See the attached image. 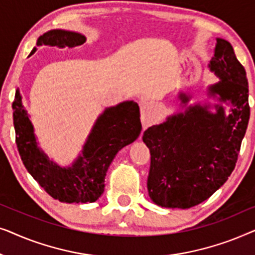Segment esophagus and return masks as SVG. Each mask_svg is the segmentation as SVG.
<instances>
[{
  "label": "esophagus",
  "instance_id": "esophagus-1",
  "mask_svg": "<svg viewBox=\"0 0 255 255\" xmlns=\"http://www.w3.org/2000/svg\"><path fill=\"white\" fill-rule=\"evenodd\" d=\"M156 107L154 106V103L152 102H148V101H146L141 104V115H142V127L144 128L146 127H148V124L151 123V122L154 120L155 115H156Z\"/></svg>",
  "mask_w": 255,
  "mask_h": 255
}]
</instances>
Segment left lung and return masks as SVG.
Returning a JSON list of instances; mask_svg holds the SVG:
<instances>
[{"instance_id":"obj_1","label":"left lung","mask_w":255,"mask_h":255,"mask_svg":"<svg viewBox=\"0 0 255 255\" xmlns=\"http://www.w3.org/2000/svg\"><path fill=\"white\" fill-rule=\"evenodd\" d=\"M209 68L219 79L208 87L210 104L187 106L191 95L181 92L184 110L170 115L142 134L151 152L147 190L162 208L188 209L208 200L226 182L235 169L250 120L249 82L245 68L228 40L216 38ZM223 103L232 107L225 114Z\"/></svg>"}]
</instances>
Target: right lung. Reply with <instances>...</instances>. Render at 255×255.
Here are the masks:
<instances>
[{
	"instance_id": "right-lung-1",
	"label": "right lung",
	"mask_w": 255,
	"mask_h": 255,
	"mask_svg": "<svg viewBox=\"0 0 255 255\" xmlns=\"http://www.w3.org/2000/svg\"><path fill=\"white\" fill-rule=\"evenodd\" d=\"M86 37L74 31L54 29L37 39V46L75 47ZM34 47L31 54L36 52ZM16 144L20 159L34 180L55 200L65 203L95 202L104 191L107 170L118 151L133 142L141 131L140 113L133 101L106 108L97 117L82 151L71 166L61 167L38 146L33 125L16 89L12 103Z\"/></svg>"
}]
</instances>
